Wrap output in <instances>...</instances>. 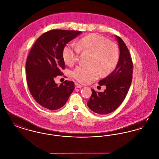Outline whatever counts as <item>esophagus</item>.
Segmentation results:
<instances>
[{"instance_id":"1","label":"esophagus","mask_w":159,"mask_h":159,"mask_svg":"<svg viewBox=\"0 0 159 159\" xmlns=\"http://www.w3.org/2000/svg\"><path fill=\"white\" fill-rule=\"evenodd\" d=\"M83 86L82 85H81V84H78V83H75V87H76V88H81Z\"/></svg>"}]
</instances>
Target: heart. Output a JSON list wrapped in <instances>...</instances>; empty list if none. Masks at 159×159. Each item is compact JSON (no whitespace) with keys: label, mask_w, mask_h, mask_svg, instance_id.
I'll return each instance as SVG.
<instances>
[{"label":"heart","mask_w":159,"mask_h":159,"mask_svg":"<svg viewBox=\"0 0 159 159\" xmlns=\"http://www.w3.org/2000/svg\"><path fill=\"white\" fill-rule=\"evenodd\" d=\"M80 51L92 53L91 65L93 66H79L72 71V76L80 83H87L96 79L99 75L97 66L103 74L110 72L116 66L119 59L116 45L97 34H90L80 39L77 46L72 43L66 46L62 52L65 62L68 66L74 64L78 60Z\"/></svg>","instance_id":"b5f03b06"}]
</instances>
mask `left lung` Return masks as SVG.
Returning <instances> with one entry per match:
<instances>
[{"label": "left lung", "mask_w": 159, "mask_h": 159, "mask_svg": "<svg viewBox=\"0 0 159 159\" xmlns=\"http://www.w3.org/2000/svg\"><path fill=\"white\" fill-rule=\"evenodd\" d=\"M120 49V56L116 68L105 79L100 80V86L105 85L103 92L92 89L87 104L91 110L100 114H107L117 109L126 98L132 80L134 70L131 56L121 38L115 35Z\"/></svg>", "instance_id": "8db88e82"}]
</instances>
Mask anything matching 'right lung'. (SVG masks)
Masks as SVG:
<instances>
[{"mask_svg":"<svg viewBox=\"0 0 159 159\" xmlns=\"http://www.w3.org/2000/svg\"><path fill=\"white\" fill-rule=\"evenodd\" d=\"M80 31L52 30L42 34L32 46L25 64L26 79L30 93L39 104L51 110L66 104L75 89L73 81L58 84L55 77L65 68L62 52L66 44Z\"/></svg>","mask_w":159,"mask_h":159,"instance_id":"right-lung-1","label":"right lung"}]
</instances>
